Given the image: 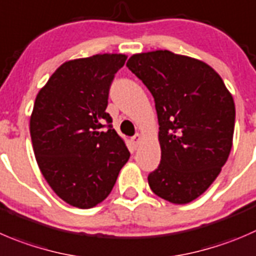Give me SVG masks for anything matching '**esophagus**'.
<instances>
[{"instance_id": "1", "label": "esophagus", "mask_w": 256, "mask_h": 256, "mask_svg": "<svg viewBox=\"0 0 256 256\" xmlns=\"http://www.w3.org/2000/svg\"><path fill=\"white\" fill-rule=\"evenodd\" d=\"M141 140H142V136H141L140 134H138V135H135L134 138H131V141H132V144L135 145V148H138V144L141 142Z\"/></svg>"}]
</instances>
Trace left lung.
<instances>
[{
	"instance_id": "8db88e82",
	"label": "left lung",
	"mask_w": 256,
	"mask_h": 256,
	"mask_svg": "<svg viewBox=\"0 0 256 256\" xmlns=\"http://www.w3.org/2000/svg\"><path fill=\"white\" fill-rule=\"evenodd\" d=\"M126 65L154 96L158 114L161 161L148 186L171 204H188L229 158L234 98L219 74L194 57L156 50L132 54Z\"/></svg>"
}]
</instances>
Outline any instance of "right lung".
Returning <instances> with one entry per match:
<instances>
[{
	"instance_id": "right-lung-1",
	"label": "right lung",
	"mask_w": 256,
	"mask_h": 256,
	"mask_svg": "<svg viewBox=\"0 0 256 256\" xmlns=\"http://www.w3.org/2000/svg\"><path fill=\"white\" fill-rule=\"evenodd\" d=\"M124 54H98L64 62L38 91L30 118L37 165L54 194L91 209L112 190L130 158L124 138L108 125L101 131L108 88L125 65Z\"/></svg>"
}]
</instances>
